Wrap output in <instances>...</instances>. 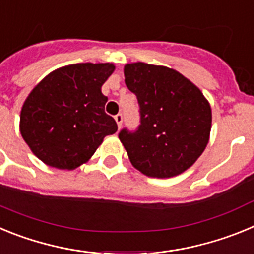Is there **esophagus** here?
Segmentation results:
<instances>
[{"label": "esophagus", "instance_id": "34e87169", "mask_svg": "<svg viewBox=\"0 0 254 254\" xmlns=\"http://www.w3.org/2000/svg\"><path fill=\"white\" fill-rule=\"evenodd\" d=\"M114 120H116L117 125H118V127L121 128V126H122V122H123V116L121 113H118L117 116H114Z\"/></svg>", "mask_w": 254, "mask_h": 254}]
</instances>
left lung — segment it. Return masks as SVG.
I'll list each match as a JSON object with an SVG mask.
<instances>
[{
	"label": "left lung",
	"mask_w": 254,
	"mask_h": 254,
	"mask_svg": "<svg viewBox=\"0 0 254 254\" xmlns=\"http://www.w3.org/2000/svg\"><path fill=\"white\" fill-rule=\"evenodd\" d=\"M125 81L137 96L140 126L118 137L132 165L152 178H170L196 163L210 138L211 107L198 87L176 69L136 62Z\"/></svg>",
	"instance_id": "left-lung-1"
}]
</instances>
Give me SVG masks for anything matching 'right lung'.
I'll return each mask as SVG.
<instances>
[{"label":"right lung","instance_id":"add662e5","mask_svg":"<svg viewBox=\"0 0 254 254\" xmlns=\"http://www.w3.org/2000/svg\"><path fill=\"white\" fill-rule=\"evenodd\" d=\"M113 64L61 67L31 90L20 114V132L33 154L49 167L73 170L86 163L105 136L117 132L104 112L102 86Z\"/></svg>","mask_w":254,"mask_h":254}]
</instances>
